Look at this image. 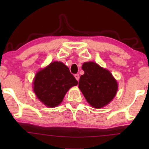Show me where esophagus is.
Returning <instances> with one entry per match:
<instances>
[{
  "instance_id": "esophagus-1",
  "label": "esophagus",
  "mask_w": 149,
  "mask_h": 149,
  "mask_svg": "<svg viewBox=\"0 0 149 149\" xmlns=\"http://www.w3.org/2000/svg\"><path fill=\"white\" fill-rule=\"evenodd\" d=\"M74 77H75V79H76V80L79 81V74H75Z\"/></svg>"
}]
</instances>
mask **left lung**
<instances>
[{"label":"left lung","mask_w":149,"mask_h":149,"mask_svg":"<svg viewBox=\"0 0 149 149\" xmlns=\"http://www.w3.org/2000/svg\"><path fill=\"white\" fill-rule=\"evenodd\" d=\"M84 74L81 75L79 88L89 104L95 108L107 105L116 95L118 83L108 70L93 62L82 65Z\"/></svg>","instance_id":"8db88e82"}]
</instances>
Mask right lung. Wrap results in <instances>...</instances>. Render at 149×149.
I'll return each mask as SVG.
<instances>
[{
    "instance_id": "right-lung-1",
    "label": "right lung",
    "mask_w": 149,
    "mask_h": 149,
    "mask_svg": "<svg viewBox=\"0 0 149 149\" xmlns=\"http://www.w3.org/2000/svg\"><path fill=\"white\" fill-rule=\"evenodd\" d=\"M78 84L66 65L52 62L37 73L33 81V91L47 107L59 105L70 88Z\"/></svg>"
}]
</instances>
